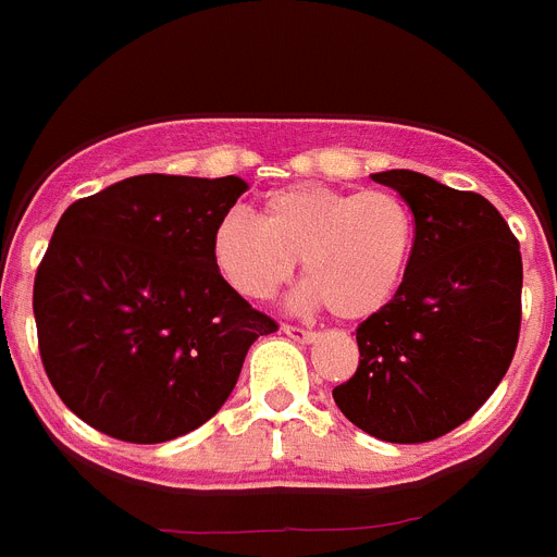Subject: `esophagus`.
<instances>
[{"mask_svg":"<svg viewBox=\"0 0 557 557\" xmlns=\"http://www.w3.org/2000/svg\"><path fill=\"white\" fill-rule=\"evenodd\" d=\"M283 334H286L288 339H294V343H302V345L314 343V339H317V334H314V331H308V329H297V325H283Z\"/></svg>","mask_w":557,"mask_h":557,"instance_id":"34e87169","label":"esophagus"}]
</instances>
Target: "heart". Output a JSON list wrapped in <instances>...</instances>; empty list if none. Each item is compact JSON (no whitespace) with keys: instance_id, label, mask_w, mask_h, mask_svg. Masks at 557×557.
<instances>
[{"instance_id":"heart-1","label":"heart","mask_w":557,"mask_h":557,"mask_svg":"<svg viewBox=\"0 0 557 557\" xmlns=\"http://www.w3.org/2000/svg\"><path fill=\"white\" fill-rule=\"evenodd\" d=\"M416 246L413 212L385 189L288 184L260 203V221L232 209L212 232L221 277L249 300H271L300 260V308L329 306L339 320L376 314L399 292Z\"/></svg>"}]
</instances>
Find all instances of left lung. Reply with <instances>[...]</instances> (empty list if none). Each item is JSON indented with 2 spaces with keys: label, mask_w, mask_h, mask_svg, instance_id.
Masks as SVG:
<instances>
[{
  "label": "left lung",
  "mask_w": 557,
  "mask_h": 557,
  "mask_svg": "<svg viewBox=\"0 0 557 557\" xmlns=\"http://www.w3.org/2000/svg\"><path fill=\"white\" fill-rule=\"evenodd\" d=\"M371 177L410 207L416 246L394 300L357 329L359 368L334 401L371 436L416 445L467 422L504 380L524 269L487 198L410 170Z\"/></svg>",
  "instance_id": "8db88e82"
}]
</instances>
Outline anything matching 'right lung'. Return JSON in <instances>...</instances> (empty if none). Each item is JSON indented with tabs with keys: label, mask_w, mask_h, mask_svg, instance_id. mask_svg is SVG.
Segmentation results:
<instances>
[{
	"label": "right lung",
	"mask_w": 557,
	"mask_h": 557,
	"mask_svg": "<svg viewBox=\"0 0 557 557\" xmlns=\"http://www.w3.org/2000/svg\"><path fill=\"white\" fill-rule=\"evenodd\" d=\"M249 184L135 175L70 203L33 283L50 385L107 436L158 445L209 422L277 322L221 277L212 232Z\"/></svg>",
	"instance_id": "add662e5"
}]
</instances>
